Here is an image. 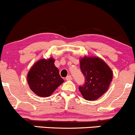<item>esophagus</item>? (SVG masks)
<instances>
[{
	"instance_id": "esophagus-1",
	"label": "esophagus",
	"mask_w": 135,
	"mask_h": 135,
	"mask_svg": "<svg viewBox=\"0 0 135 135\" xmlns=\"http://www.w3.org/2000/svg\"><path fill=\"white\" fill-rule=\"evenodd\" d=\"M66 80H72V77L71 75H68V76H67V77L66 78Z\"/></svg>"
}]
</instances>
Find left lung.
I'll return each mask as SVG.
<instances>
[{"label": "left lung", "mask_w": 135, "mask_h": 135, "mask_svg": "<svg viewBox=\"0 0 135 135\" xmlns=\"http://www.w3.org/2000/svg\"><path fill=\"white\" fill-rule=\"evenodd\" d=\"M80 67L85 77V84L79 91L87 100H95L108 91L113 79V71L100 58L87 56L80 59Z\"/></svg>", "instance_id": "8db88e82"}]
</instances>
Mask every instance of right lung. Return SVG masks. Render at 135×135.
Wrapping results in <instances>:
<instances>
[{
  "instance_id": "right-lung-1",
  "label": "right lung",
  "mask_w": 135,
  "mask_h": 135,
  "mask_svg": "<svg viewBox=\"0 0 135 135\" xmlns=\"http://www.w3.org/2000/svg\"><path fill=\"white\" fill-rule=\"evenodd\" d=\"M55 60L42 59L36 62L27 75V84L34 93L40 97H47L64 82L55 66Z\"/></svg>"
}]
</instances>
